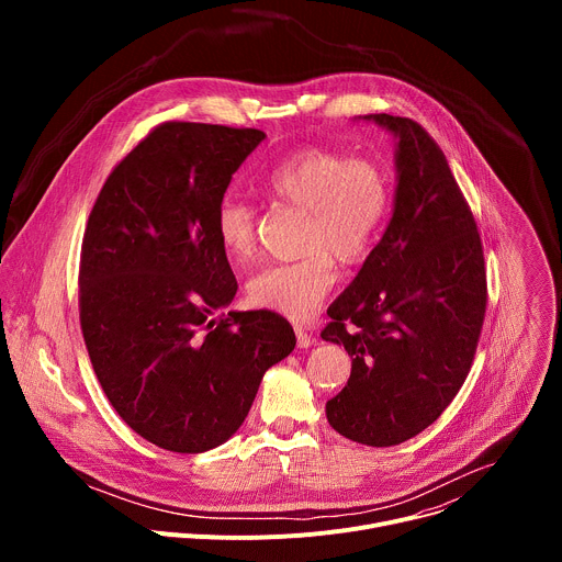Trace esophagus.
Here are the masks:
<instances>
[{
  "label": "esophagus",
  "mask_w": 562,
  "mask_h": 562,
  "mask_svg": "<svg viewBox=\"0 0 562 562\" xmlns=\"http://www.w3.org/2000/svg\"><path fill=\"white\" fill-rule=\"evenodd\" d=\"M295 340H297V347H300V349H306V347H311V345H313L311 334H308V331H304L302 327H295Z\"/></svg>",
  "instance_id": "1"
}]
</instances>
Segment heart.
Masks as SVG:
<instances>
[{
    "mask_svg": "<svg viewBox=\"0 0 562 562\" xmlns=\"http://www.w3.org/2000/svg\"><path fill=\"white\" fill-rule=\"evenodd\" d=\"M269 189L306 217L302 258L258 271L247 284V297L258 308L304 319L334 289L336 262L356 267L373 251L391 206V180L371 157L304 146L273 167ZM215 233L235 265H249L258 254L256 206L224 195L215 211Z\"/></svg>",
    "mask_w": 562,
    "mask_h": 562,
    "instance_id": "heart-1",
    "label": "heart"
}]
</instances>
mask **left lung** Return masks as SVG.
Instances as JSON below:
<instances>
[{
  "label": "left lung",
  "instance_id": "8db88e82",
  "mask_svg": "<svg viewBox=\"0 0 562 562\" xmlns=\"http://www.w3.org/2000/svg\"><path fill=\"white\" fill-rule=\"evenodd\" d=\"M367 120L397 135V189L382 239L327 311L323 338L351 356L327 420L353 442L391 447L436 423L464 384L485 323L487 267L436 139L409 117Z\"/></svg>",
  "mask_w": 562,
  "mask_h": 562
}]
</instances>
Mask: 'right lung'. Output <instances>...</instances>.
<instances>
[{
	"label": "right lung",
	"mask_w": 562,
	"mask_h": 562,
	"mask_svg": "<svg viewBox=\"0 0 562 562\" xmlns=\"http://www.w3.org/2000/svg\"><path fill=\"white\" fill-rule=\"evenodd\" d=\"M258 128L155 126L106 178L79 256V325L120 418L176 453L209 451L245 423L262 375L295 347L278 313H220L237 280L215 233Z\"/></svg>",
	"instance_id": "right-lung-1"
}]
</instances>
